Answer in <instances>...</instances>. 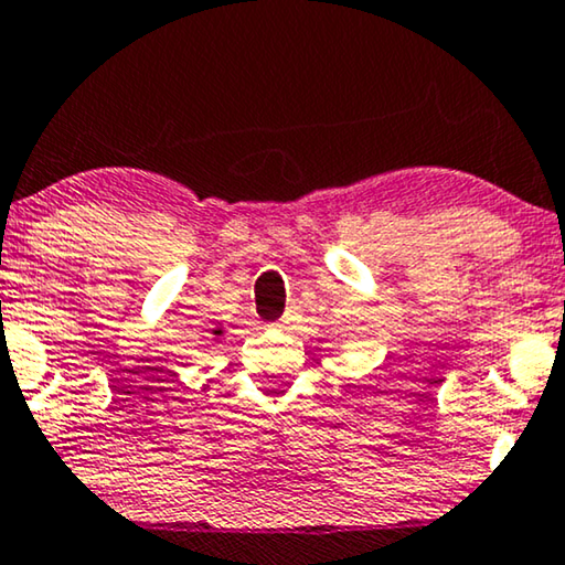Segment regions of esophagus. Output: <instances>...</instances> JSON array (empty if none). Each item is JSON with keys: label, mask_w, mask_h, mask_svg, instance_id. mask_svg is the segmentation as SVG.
<instances>
[{"label": "esophagus", "mask_w": 565, "mask_h": 565, "mask_svg": "<svg viewBox=\"0 0 565 565\" xmlns=\"http://www.w3.org/2000/svg\"><path fill=\"white\" fill-rule=\"evenodd\" d=\"M294 317H297V312H294V309H286L284 317L276 324H279V328H289V324L294 322Z\"/></svg>", "instance_id": "34e87169"}]
</instances>
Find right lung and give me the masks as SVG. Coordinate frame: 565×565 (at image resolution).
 Masks as SVG:
<instances>
[{"label": "right lung", "instance_id": "obj_1", "mask_svg": "<svg viewBox=\"0 0 565 565\" xmlns=\"http://www.w3.org/2000/svg\"><path fill=\"white\" fill-rule=\"evenodd\" d=\"M222 332H225V328H220V324H217V328H212V340H220V335H222Z\"/></svg>", "mask_w": 565, "mask_h": 565}]
</instances>
